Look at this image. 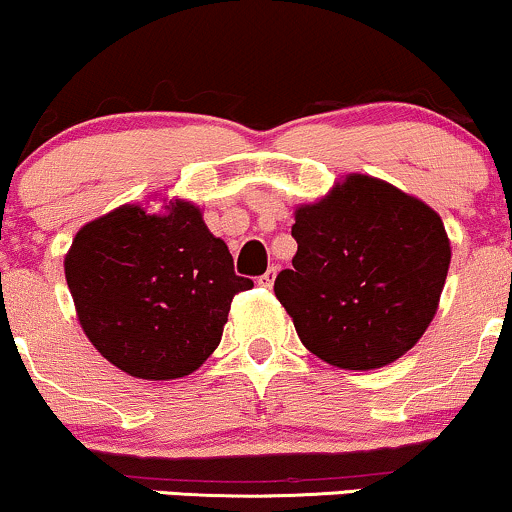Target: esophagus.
Segmentation results:
<instances>
[{
	"mask_svg": "<svg viewBox=\"0 0 512 512\" xmlns=\"http://www.w3.org/2000/svg\"><path fill=\"white\" fill-rule=\"evenodd\" d=\"M274 279H276V267H269L267 272H264V274L260 276V279H257V284L267 286V289H269V286L274 284Z\"/></svg>",
	"mask_w": 512,
	"mask_h": 512,
	"instance_id": "1",
	"label": "esophagus"
}]
</instances>
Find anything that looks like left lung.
Instances as JSON below:
<instances>
[{"instance_id":"1","label":"left lung","mask_w":512,"mask_h":512,"mask_svg":"<svg viewBox=\"0 0 512 512\" xmlns=\"http://www.w3.org/2000/svg\"><path fill=\"white\" fill-rule=\"evenodd\" d=\"M298 252L274 293L305 349L330 366H387L421 339L450 267L440 216L368 175L296 211Z\"/></svg>"}]
</instances>
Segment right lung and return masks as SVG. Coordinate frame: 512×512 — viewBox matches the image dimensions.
Wrapping results in <instances>:
<instances>
[{"mask_svg":"<svg viewBox=\"0 0 512 512\" xmlns=\"http://www.w3.org/2000/svg\"><path fill=\"white\" fill-rule=\"evenodd\" d=\"M86 337L134 378L190 375L221 342L233 296L252 281L190 202L166 214L125 204L76 233L64 257Z\"/></svg>","mask_w":512,"mask_h":512,"instance_id":"obj_1","label":"right lung"}]
</instances>
